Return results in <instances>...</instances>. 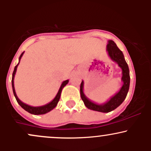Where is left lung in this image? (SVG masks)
Segmentation results:
<instances>
[{
  "label": "left lung",
  "instance_id": "obj_1",
  "mask_svg": "<svg viewBox=\"0 0 151 151\" xmlns=\"http://www.w3.org/2000/svg\"><path fill=\"white\" fill-rule=\"evenodd\" d=\"M106 51L108 55L112 61L116 62L118 66L122 70V77L121 81H123V85L120 90L113 96L110 98L106 103L97 104L95 103L86 96L84 93V81H81L80 85V95L84 105L91 110L96 111L102 112V113H108L111 111L119 106L123 101L125 100L127 96L128 91L130 86V74L128 64L126 63L124 54L119 49L116 43L113 40H108L106 45Z\"/></svg>",
  "mask_w": 151,
  "mask_h": 151
}]
</instances>
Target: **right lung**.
Here are the masks:
<instances>
[{"label": "right lung", "mask_w": 151, "mask_h": 151, "mask_svg": "<svg viewBox=\"0 0 151 151\" xmlns=\"http://www.w3.org/2000/svg\"><path fill=\"white\" fill-rule=\"evenodd\" d=\"M23 54H24V52L21 54V55H20V58H19V62L18 63V65L15 67L14 71H13V76H12V88H13V93H14L15 97V99H16L17 101H18L19 105H20L22 109H25L26 111L29 112L30 114H35V115H41V114H45L48 113V112H50V111L52 110L54 108H55V107H56V106L58 105L59 100H60V96H61L62 90L66 85H67V84H68L69 80L67 79V80L64 81L62 83L61 86H60V89H59L57 95L55 96V97L54 98V99L52 100V101H50V103L47 104H45V105L40 106H32L27 105V104H26L23 103V102L20 101V100L18 99L16 93H15V87H14V77H15V73H16L18 66L19 65V63H20V59H21L22 55H23Z\"/></svg>", "instance_id": "right-lung-1"}]
</instances>
